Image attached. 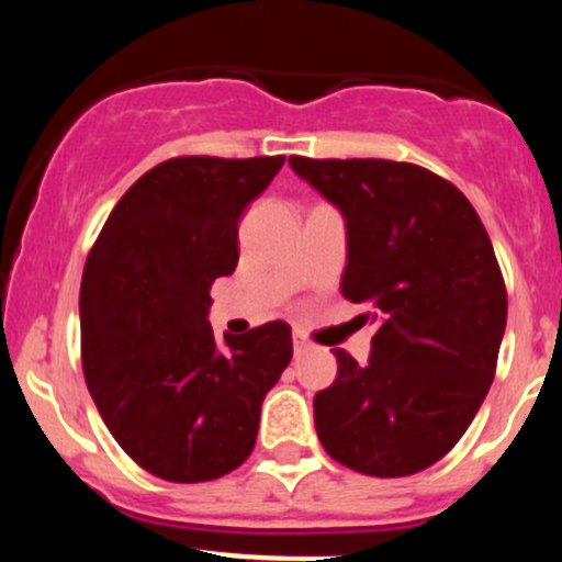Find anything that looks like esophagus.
<instances>
[{
  "label": "esophagus",
  "instance_id": "34e87169",
  "mask_svg": "<svg viewBox=\"0 0 562 562\" xmlns=\"http://www.w3.org/2000/svg\"><path fill=\"white\" fill-rule=\"evenodd\" d=\"M293 346H295V357H303V353L312 351V344H308V338L299 330L293 333Z\"/></svg>",
  "mask_w": 562,
  "mask_h": 562
}]
</instances>
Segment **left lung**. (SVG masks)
<instances>
[{
    "mask_svg": "<svg viewBox=\"0 0 562 562\" xmlns=\"http://www.w3.org/2000/svg\"><path fill=\"white\" fill-rule=\"evenodd\" d=\"M346 218L340 293L380 322L359 364L335 348L338 375L314 396L327 454L402 479L460 441L494 380L507 290L470 200L438 173L383 158L288 160Z\"/></svg>",
    "mask_w": 562,
    "mask_h": 562,
    "instance_id": "left-lung-1",
    "label": "left lung"
}]
</instances>
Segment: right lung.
Listing matches in <instances>:
<instances>
[{
	"instance_id": "right-lung-1",
	"label": "right lung",
	"mask_w": 562,
	"mask_h": 562,
	"mask_svg": "<svg viewBox=\"0 0 562 562\" xmlns=\"http://www.w3.org/2000/svg\"><path fill=\"white\" fill-rule=\"evenodd\" d=\"M285 156H184L115 203L83 263L81 367L119 447L173 483L240 468L261 402L293 357L288 322L216 340L211 285L235 272L237 224Z\"/></svg>"
}]
</instances>
